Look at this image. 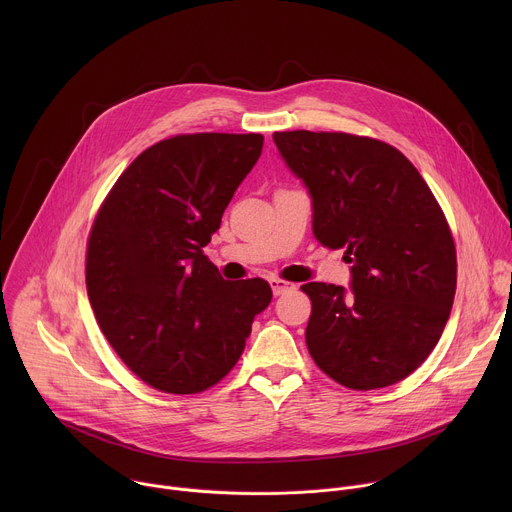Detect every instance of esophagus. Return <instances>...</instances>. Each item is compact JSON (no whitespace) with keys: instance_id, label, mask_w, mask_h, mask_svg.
<instances>
[{"instance_id":"obj_1","label":"esophagus","mask_w":512,"mask_h":512,"mask_svg":"<svg viewBox=\"0 0 512 512\" xmlns=\"http://www.w3.org/2000/svg\"><path fill=\"white\" fill-rule=\"evenodd\" d=\"M271 289L275 296H283L287 294V291H294L296 289V283H289V281H283V279H271Z\"/></svg>"}]
</instances>
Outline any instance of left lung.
<instances>
[{
    "label": "left lung",
    "instance_id": "left-lung-1",
    "mask_svg": "<svg viewBox=\"0 0 512 512\" xmlns=\"http://www.w3.org/2000/svg\"><path fill=\"white\" fill-rule=\"evenodd\" d=\"M312 198L314 237L346 249L350 287L310 281L306 344L336 383L369 391L411 375L440 340L456 294L446 216L393 145L350 133L275 131Z\"/></svg>",
    "mask_w": 512,
    "mask_h": 512
}]
</instances>
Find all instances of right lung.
<instances>
[{"instance_id":"obj_1","label":"right lung","mask_w":512,"mask_h":512,"mask_svg":"<svg viewBox=\"0 0 512 512\" xmlns=\"http://www.w3.org/2000/svg\"><path fill=\"white\" fill-rule=\"evenodd\" d=\"M263 150L259 133H192L139 154L89 237L87 291L127 367L154 389L200 393L243 354L271 302L265 279L227 281L204 255Z\"/></svg>"}]
</instances>
